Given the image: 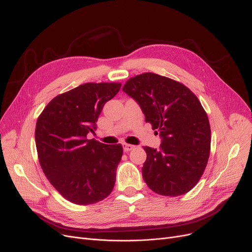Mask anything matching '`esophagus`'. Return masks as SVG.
Returning a JSON list of instances; mask_svg holds the SVG:
<instances>
[{
	"label": "esophagus",
	"mask_w": 252,
	"mask_h": 252,
	"mask_svg": "<svg viewBox=\"0 0 252 252\" xmlns=\"http://www.w3.org/2000/svg\"><path fill=\"white\" fill-rule=\"evenodd\" d=\"M123 147H124V151H125V152H128V151L133 150V149L135 148L134 145L126 144V143H124V144H123Z\"/></svg>",
	"instance_id": "34e87169"
}]
</instances>
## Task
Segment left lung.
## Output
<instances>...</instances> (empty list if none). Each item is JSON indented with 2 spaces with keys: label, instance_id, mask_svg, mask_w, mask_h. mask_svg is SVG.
<instances>
[{
  "label": "left lung",
  "instance_id": "1",
  "mask_svg": "<svg viewBox=\"0 0 252 252\" xmlns=\"http://www.w3.org/2000/svg\"><path fill=\"white\" fill-rule=\"evenodd\" d=\"M123 91L162 139L158 150L144 147V181L159 195L186 194L203 175L210 152V126L200 101L186 86L152 72L130 77Z\"/></svg>",
  "mask_w": 252,
  "mask_h": 252
}]
</instances>
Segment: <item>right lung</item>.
Instances as JSON below:
<instances>
[{"label":"right lung","mask_w":252,"mask_h":252,"mask_svg":"<svg viewBox=\"0 0 252 252\" xmlns=\"http://www.w3.org/2000/svg\"><path fill=\"white\" fill-rule=\"evenodd\" d=\"M121 87L119 83L78 86L50 101L36 121L39 164L52 186L74 204L99 202L114 187L123 146L88 140L87 135L95 134L103 106Z\"/></svg>","instance_id":"right-lung-1"}]
</instances>
